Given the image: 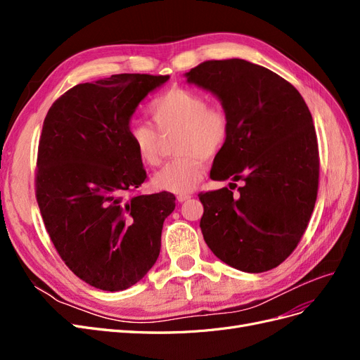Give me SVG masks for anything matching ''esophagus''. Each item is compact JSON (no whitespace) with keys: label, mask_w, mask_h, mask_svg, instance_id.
Returning a JSON list of instances; mask_svg holds the SVG:
<instances>
[{"label":"esophagus","mask_w":360,"mask_h":360,"mask_svg":"<svg viewBox=\"0 0 360 360\" xmlns=\"http://www.w3.org/2000/svg\"><path fill=\"white\" fill-rule=\"evenodd\" d=\"M191 197H192L191 193H180V195H177V201H179V202H183V201L189 200Z\"/></svg>","instance_id":"34e87169"}]
</instances>
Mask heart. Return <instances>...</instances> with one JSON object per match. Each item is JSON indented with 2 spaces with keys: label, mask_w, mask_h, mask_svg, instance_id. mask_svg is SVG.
Returning a JSON list of instances; mask_svg holds the SVG:
<instances>
[{
  "label": "heart",
  "mask_w": 360,
  "mask_h": 360,
  "mask_svg": "<svg viewBox=\"0 0 360 360\" xmlns=\"http://www.w3.org/2000/svg\"><path fill=\"white\" fill-rule=\"evenodd\" d=\"M148 114L162 135L179 132L174 143L177 158L156 174L155 188L172 193L193 191L205 174L204 160L219 155L230 138V114L224 106L209 105L205 96L184 86H171L158 96L151 101ZM157 131L143 122H134L127 127L138 160L148 168L160 163L162 138Z\"/></svg>",
  "instance_id": "1"
}]
</instances>
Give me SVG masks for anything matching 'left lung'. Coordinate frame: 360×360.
Instances as JSON below:
<instances>
[{"mask_svg":"<svg viewBox=\"0 0 360 360\" xmlns=\"http://www.w3.org/2000/svg\"><path fill=\"white\" fill-rule=\"evenodd\" d=\"M186 76L219 97L231 118L210 177L243 181L236 193V183L198 193L204 240L234 269H275L297 248L317 200L320 155L309 108L288 81L246 60H209Z\"/></svg>","mask_w":360,"mask_h":360,"instance_id":"8db88e82","label":"left lung"}]
</instances>
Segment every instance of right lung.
Returning a JSON list of instances; mask_svg holds the SVG:
<instances>
[{
    "label": "right lung",
    "instance_id": "add662e5",
    "mask_svg": "<svg viewBox=\"0 0 360 360\" xmlns=\"http://www.w3.org/2000/svg\"><path fill=\"white\" fill-rule=\"evenodd\" d=\"M168 75L120 73L75 85L52 103L37 150L36 198L51 242L73 274L105 291L143 279L160 252L169 192L147 180L127 136L138 103Z\"/></svg>",
    "mask_w": 360,
    "mask_h": 360
}]
</instances>
